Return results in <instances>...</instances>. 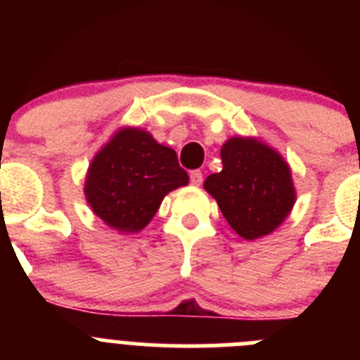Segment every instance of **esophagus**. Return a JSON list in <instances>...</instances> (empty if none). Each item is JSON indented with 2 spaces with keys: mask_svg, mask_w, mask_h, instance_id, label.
<instances>
[{
  "mask_svg": "<svg viewBox=\"0 0 360 360\" xmlns=\"http://www.w3.org/2000/svg\"><path fill=\"white\" fill-rule=\"evenodd\" d=\"M191 184L193 186H202V180H203V174L202 171H191Z\"/></svg>",
  "mask_w": 360,
  "mask_h": 360,
  "instance_id": "obj_1",
  "label": "esophagus"
}]
</instances>
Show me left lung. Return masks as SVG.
Returning <instances> with one entry per match:
<instances>
[{"label":"left lung","instance_id":"obj_1","mask_svg":"<svg viewBox=\"0 0 360 360\" xmlns=\"http://www.w3.org/2000/svg\"><path fill=\"white\" fill-rule=\"evenodd\" d=\"M219 155L224 169L209 174L203 187L227 224L247 241L274 232L297 198L288 162L256 136H231Z\"/></svg>","mask_w":360,"mask_h":360}]
</instances>
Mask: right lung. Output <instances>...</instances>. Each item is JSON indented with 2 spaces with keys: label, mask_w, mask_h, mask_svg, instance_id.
Wrapping results in <instances>:
<instances>
[{
  "label": "right lung",
  "mask_w": 360,
  "mask_h": 360,
  "mask_svg": "<svg viewBox=\"0 0 360 360\" xmlns=\"http://www.w3.org/2000/svg\"><path fill=\"white\" fill-rule=\"evenodd\" d=\"M187 184L174 149L146 129L124 126L91 158L84 196L108 227L131 234L151 221L167 193Z\"/></svg>",
  "instance_id": "obj_1"
}]
</instances>
